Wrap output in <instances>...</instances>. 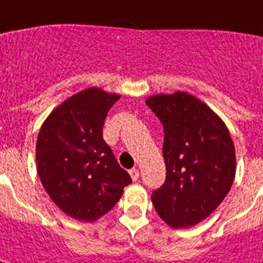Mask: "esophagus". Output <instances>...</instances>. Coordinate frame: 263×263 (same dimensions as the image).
<instances>
[{"label":"esophagus","mask_w":263,"mask_h":263,"mask_svg":"<svg viewBox=\"0 0 263 263\" xmlns=\"http://www.w3.org/2000/svg\"><path fill=\"white\" fill-rule=\"evenodd\" d=\"M129 175H131L132 180H134V182H136V180L139 179V170H136V168L129 170Z\"/></svg>","instance_id":"obj_1"}]
</instances>
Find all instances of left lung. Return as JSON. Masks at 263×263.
Segmentation results:
<instances>
[{
	"instance_id": "left-lung-1",
	"label": "left lung",
	"mask_w": 263,
	"mask_h": 263,
	"mask_svg": "<svg viewBox=\"0 0 263 263\" xmlns=\"http://www.w3.org/2000/svg\"><path fill=\"white\" fill-rule=\"evenodd\" d=\"M145 103L164 127L167 176L152 193V203L170 227L195 226L222 203L235 178L229 128L209 105L186 92L154 95Z\"/></svg>"
}]
</instances>
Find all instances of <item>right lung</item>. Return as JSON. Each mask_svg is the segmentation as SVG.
Segmentation results:
<instances>
[{
  "label": "right lung",
  "mask_w": 263,
  "mask_h": 263,
  "mask_svg": "<svg viewBox=\"0 0 263 263\" xmlns=\"http://www.w3.org/2000/svg\"><path fill=\"white\" fill-rule=\"evenodd\" d=\"M120 95L92 87L70 96L45 119L36 144L37 174L61 211L95 222L132 182L103 139L109 108Z\"/></svg>",
  "instance_id": "add662e5"
}]
</instances>
